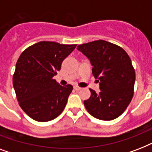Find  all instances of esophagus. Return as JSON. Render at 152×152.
I'll return each instance as SVG.
<instances>
[{"label": "esophagus", "instance_id": "obj_1", "mask_svg": "<svg viewBox=\"0 0 152 152\" xmlns=\"http://www.w3.org/2000/svg\"><path fill=\"white\" fill-rule=\"evenodd\" d=\"M81 89H82V88H80V87H78V86H75V87H74V90L80 91V90H81Z\"/></svg>", "mask_w": 152, "mask_h": 152}]
</instances>
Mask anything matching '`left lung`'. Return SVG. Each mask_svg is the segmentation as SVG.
Instances as JSON below:
<instances>
[{
	"label": "left lung",
	"mask_w": 152,
	"mask_h": 152,
	"mask_svg": "<svg viewBox=\"0 0 152 152\" xmlns=\"http://www.w3.org/2000/svg\"><path fill=\"white\" fill-rule=\"evenodd\" d=\"M77 50L90 59L101 90L97 94L89 89L91 97L83 102L87 110L99 120L118 118L134 94L136 73L129 56L121 46L104 40L79 45Z\"/></svg>",
	"instance_id": "left-lung-1"
}]
</instances>
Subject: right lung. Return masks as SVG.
<instances>
[{
  "label": "right lung",
  "instance_id": "right-lung-1",
  "mask_svg": "<svg viewBox=\"0 0 152 152\" xmlns=\"http://www.w3.org/2000/svg\"><path fill=\"white\" fill-rule=\"evenodd\" d=\"M76 46L42 41L20 54L13 74V87L19 105L31 118L46 122L64 110L73 88L70 84L61 86L53 76Z\"/></svg>",
  "mask_w": 152,
  "mask_h": 152
}]
</instances>
